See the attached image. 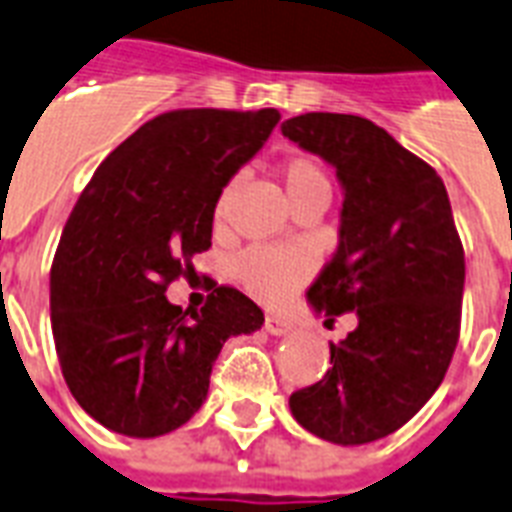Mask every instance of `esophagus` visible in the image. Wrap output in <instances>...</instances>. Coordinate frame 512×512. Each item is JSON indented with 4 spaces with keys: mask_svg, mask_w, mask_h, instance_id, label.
I'll list each match as a JSON object with an SVG mask.
<instances>
[{
    "mask_svg": "<svg viewBox=\"0 0 512 512\" xmlns=\"http://www.w3.org/2000/svg\"><path fill=\"white\" fill-rule=\"evenodd\" d=\"M264 328H267L272 336H283V334H288L293 326L288 323V320L280 318V315H267V318H264Z\"/></svg>",
    "mask_w": 512,
    "mask_h": 512,
    "instance_id": "34e87169",
    "label": "esophagus"
}]
</instances>
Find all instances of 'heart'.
Returning a JSON list of instances; mask_svg holds the SVG:
<instances>
[{"label": "heart", "instance_id": "heart-1", "mask_svg": "<svg viewBox=\"0 0 512 512\" xmlns=\"http://www.w3.org/2000/svg\"><path fill=\"white\" fill-rule=\"evenodd\" d=\"M277 178L285 189V197L293 211L320 205L326 208L331 200V176L326 165L312 154H291L277 162ZM235 189V178L221 186L219 197L213 202V224L221 227L227 219L229 197ZM237 283L251 293L253 299L264 304H277L288 299L307 277L312 275V259L296 248H275V245H253L237 253L232 261Z\"/></svg>", "mask_w": 512, "mask_h": 512}]
</instances>
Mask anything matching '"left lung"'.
Segmentation results:
<instances>
[{
    "instance_id": "1",
    "label": "left lung",
    "mask_w": 512,
    "mask_h": 512,
    "mask_svg": "<svg viewBox=\"0 0 512 512\" xmlns=\"http://www.w3.org/2000/svg\"><path fill=\"white\" fill-rule=\"evenodd\" d=\"M280 130L331 162L344 186L339 248L307 296L331 323L358 315L291 411L323 441H379L425 406L457 350L465 251L449 194L435 168L366 117L310 112Z\"/></svg>"
}]
</instances>
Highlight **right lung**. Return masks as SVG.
Listing matches in <instances>:
<instances>
[{"mask_svg":"<svg viewBox=\"0 0 512 512\" xmlns=\"http://www.w3.org/2000/svg\"><path fill=\"white\" fill-rule=\"evenodd\" d=\"M277 122V109H173L125 138L79 194L50 267V320L71 395L114 433L154 438L189 422L224 342L264 323L232 285L213 283L200 310L165 291L211 248L221 186Z\"/></svg>","mask_w":512,"mask_h":512,"instance_id":"obj_1","label":"right lung"}]
</instances>
